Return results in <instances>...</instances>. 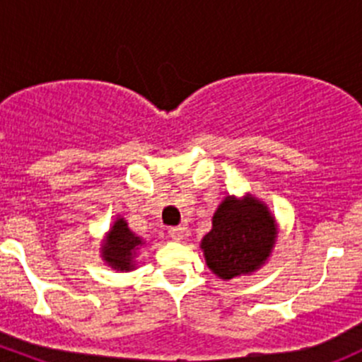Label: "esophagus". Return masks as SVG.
<instances>
[{"mask_svg": "<svg viewBox=\"0 0 362 362\" xmlns=\"http://www.w3.org/2000/svg\"><path fill=\"white\" fill-rule=\"evenodd\" d=\"M170 236H171V240H175V242H182V240L185 238V229L184 228H171Z\"/></svg>", "mask_w": 362, "mask_h": 362, "instance_id": "esophagus-1", "label": "esophagus"}]
</instances>
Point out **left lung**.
Returning <instances> with one entry per match:
<instances>
[{"label":"left lung","mask_w":362,"mask_h":362,"mask_svg":"<svg viewBox=\"0 0 362 362\" xmlns=\"http://www.w3.org/2000/svg\"><path fill=\"white\" fill-rule=\"evenodd\" d=\"M279 238V226L268 204L252 194L226 196L203 236L204 261L222 280L252 275L268 262Z\"/></svg>","instance_id":"left-lung-1"}]
</instances>
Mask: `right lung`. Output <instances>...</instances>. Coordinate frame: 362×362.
Listing matches in <instances>:
<instances>
[{"label": "right lung", "instance_id": "1", "mask_svg": "<svg viewBox=\"0 0 362 362\" xmlns=\"http://www.w3.org/2000/svg\"><path fill=\"white\" fill-rule=\"evenodd\" d=\"M145 249V240L134 235L124 217L117 215L110 229L105 235L100 247V255L105 264L115 272H133L136 269V257Z\"/></svg>", "mask_w": 362, "mask_h": 362}]
</instances>
